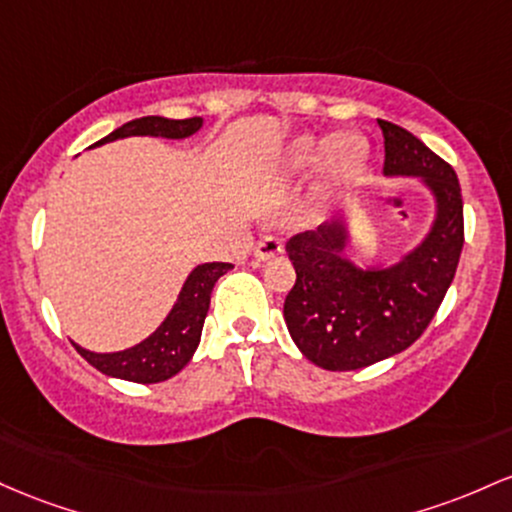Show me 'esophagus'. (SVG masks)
<instances>
[{
	"instance_id": "esophagus-1",
	"label": "esophagus",
	"mask_w": 512,
	"mask_h": 512,
	"mask_svg": "<svg viewBox=\"0 0 512 512\" xmlns=\"http://www.w3.org/2000/svg\"><path fill=\"white\" fill-rule=\"evenodd\" d=\"M284 252V245L279 243L277 238H272V235H265V238L260 240V243L255 245V260L257 262H267V260H274V257H279Z\"/></svg>"
}]
</instances>
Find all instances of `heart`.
I'll return each instance as SVG.
<instances>
[{
  "label": "heart",
  "mask_w": 512,
  "mask_h": 512,
  "mask_svg": "<svg viewBox=\"0 0 512 512\" xmlns=\"http://www.w3.org/2000/svg\"><path fill=\"white\" fill-rule=\"evenodd\" d=\"M369 140L362 133L345 131L335 136L303 133L282 150L272 167L274 182H294L318 170L320 192L345 187L362 174L369 162Z\"/></svg>",
  "instance_id": "1"
}]
</instances>
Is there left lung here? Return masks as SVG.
Listing matches in <instances>:
<instances>
[{
    "label": "left lung",
    "instance_id": "left-lung-1",
    "mask_svg": "<svg viewBox=\"0 0 512 512\" xmlns=\"http://www.w3.org/2000/svg\"><path fill=\"white\" fill-rule=\"evenodd\" d=\"M384 177L418 179L432 199L423 238L396 262L350 255L355 218L340 213L286 243L296 284L284 320L301 355L330 372H352L389 359L428 328L445 299L464 245V206L452 167L406 128L381 121Z\"/></svg>",
    "mask_w": 512,
    "mask_h": 512
}]
</instances>
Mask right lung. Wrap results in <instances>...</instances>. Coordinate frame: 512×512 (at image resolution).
Instances as JSON below:
<instances>
[{
	"mask_svg": "<svg viewBox=\"0 0 512 512\" xmlns=\"http://www.w3.org/2000/svg\"><path fill=\"white\" fill-rule=\"evenodd\" d=\"M204 119H165V116H143V119L123 123L121 128L101 138L97 145L114 143V140L131 136H153L167 140H184L201 131ZM233 269L228 262H204L196 265L179 289L177 301L167 313V318L138 345L126 347L119 352H94L87 347L75 345V350L99 369L101 374L116 376V379L136 381V384H157V381L172 379L182 372L194 357L201 340L206 313H209L211 291L223 274Z\"/></svg>",
	"mask_w": 512,
	"mask_h": 512,
	"instance_id": "obj_1",
	"label": "right lung"
}]
</instances>
